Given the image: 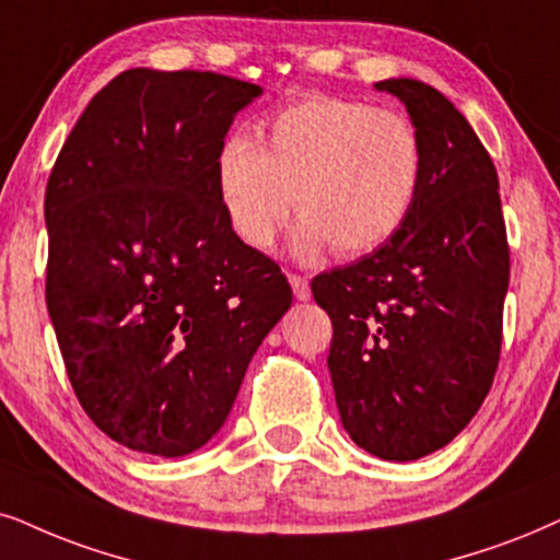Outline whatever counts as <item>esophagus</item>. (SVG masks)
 <instances>
[{
	"label": "esophagus",
	"instance_id": "esophagus-1",
	"mask_svg": "<svg viewBox=\"0 0 560 560\" xmlns=\"http://www.w3.org/2000/svg\"><path fill=\"white\" fill-rule=\"evenodd\" d=\"M289 284H292V289H294V296L300 302H307L310 296H313V292H310V281L304 279V276H300V273H289Z\"/></svg>",
	"mask_w": 560,
	"mask_h": 560
}]
</instances>
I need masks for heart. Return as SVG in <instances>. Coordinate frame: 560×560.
Masks as SVG:
<instances>
[{"mask_svg": "<svg viewBox=\"0 0 560 560\" xmlns=\"http://www.w3.org/2000/svg\"><path fill=\"white\" fill-rule=\"evenodd\" d=\"M260 141L232 133L214 154V188L245 245H271L292 209L300 260L328 247L364 256L398 232L421 190L423 147L408 118L336 95H310L260 124Z\"/></svg>", "mask_w": 560, "mask_h": 560, "instance_id": "1", "label": "heart"}]
</instances>
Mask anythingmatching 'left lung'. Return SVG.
I'll use <instances>...</instances> for the list:
<instances>
[{
	"label": "left lung",
	"instance_id": "1",
	"mask_svg": "<svg viewBox=\"0 0 560 560\" xmlns=\"http://www.w3.org/2000/svg\"><path fill=\"white\" fill-rule=\"evenodd\" d=\"M406 105L423 178L406 224L357 264L313 279L332 323L328 370L343 429L390 463L450 444L491 390L509 245L499 175L468 118L419 80H382Z\"/></svg>",
	"mask_w": 560,
	"mask_h": 560
}]
</instances>
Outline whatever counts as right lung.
<instances>
[{"instance_id":"right-lung-1","label":"right lung","mask_w":560,"mask_h":560,"mask_svg":"<svg viewBox=\"0 0 560 560\" xmlns=\"http://www.w3.org/2000/svg\"><path fill=\"white\" fill-rule=\"evenodd\" d=\"M258 84L129 69L92 97L46 186V304L97 429L183 457L228 421L292 307L281 268L230 228L214 154Z\"/></svg>"}]
</instances>
